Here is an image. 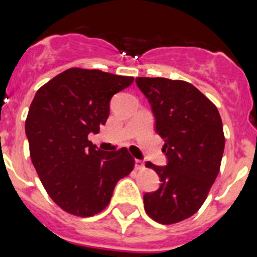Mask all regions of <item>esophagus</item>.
<instances>
[{
    "instance_id": "34e87169",
    "label": "esophagus",
    "mask_w": 257,
    "mask_h": 257,
    "mask_svg": "<svg viewBox=\"0 0 257 257\" xmlns=\"http://www.w3.org/2000/svg\"><path fill=\"white\" fill-rule=\"evenodd\" d=\"M136 169L137 170H141V169H143L144 168V163L142 162V160H139V159H136Z\"/></svg>"
}]
</instances>
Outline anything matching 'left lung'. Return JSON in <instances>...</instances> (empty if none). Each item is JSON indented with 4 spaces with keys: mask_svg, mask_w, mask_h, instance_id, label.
I'll use <instances>...</instances> for the list:
<instances>
[{
    "mask_svg": "<svg viewBox=\"0 0 257 257\" xmlns=\"http://www.w3.org/2000/svg\"><path fill=\"white\" fill-rule=\"evenodd\" d=\"M164 139L167 165L150 162L159 189L144 194V209L157 222L175 224L195 214L205 201L220 170L225 137L217 108L193 84L168 78H136Z\"/></svg>",
    "mask_w": 257,
    "mask_h": 257,
    "instance_id": "8db88e82",
    "label": "left lung"
}]
</instances>
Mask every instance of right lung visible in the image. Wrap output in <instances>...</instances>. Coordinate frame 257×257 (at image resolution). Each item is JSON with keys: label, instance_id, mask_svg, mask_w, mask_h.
I'll use <instances>...</instances> for the list:
<instances>
[{"label": "right lung", "instance_id": "obj_1", "mask_svg": "<svg viewBox=\"0 0 257 257\" xmlns=\"http://www.w3.org/2000/svg\"><path fill=\"white\" fill-rule=\"evenodd\" d=\"M133 77L69 68L40 88L26 119L32 164L52 200L76 216L105 209L116 183L134 168L126 148L97 149L88 134L99 132L115 93Z\"/></svg>", "mask_w": 257, "mask_h": 257}]
</instances>
